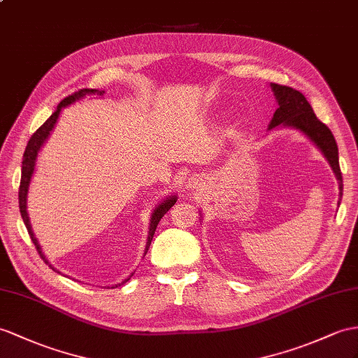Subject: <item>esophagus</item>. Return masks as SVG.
Instances as JSON below:
<instances>
[{
    "label": "esophagus",
    "instance_id": "esophagus-1",
    "mask_svg": "<svg viewBox=\"0 0 358 358\" xmlns=\"http://www.w3.org/2000/svg\"><path fill=\"white\" fill-rule=\"evenodd\" d=\"M189 185H191V184H189Z\"/></svg>",
    "mask_w": 358,
    "mask_h": 358
}]
</instances>
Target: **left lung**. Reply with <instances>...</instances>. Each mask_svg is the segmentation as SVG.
Here are the masks:
<instances>
[{
	"mask_svg": "<svg viewBox=\"0 0 358 358\" xmlns=\"http://www.w3.org/2000/svg\"><path fill=\"white\" fill-rule=\"evenodd\" d=\"M270 88H272L275 94L278 109L273 113L272 121H270L268 130L278 126L293 127L298 129L305 136H308L311 141L317 145V149L324 153L327 161L331 165V169H333L338 180L340 197H342L343 180L342 171H340L338 165V149L334 135L331 134V130L315 115L313 108L310 106L307 99L303 97L302 92L290 88V86H282L278 83H270Z\"/></svg>",
	"mask_w": 358,
	"mask_h": 358,
	"instance_id": "obj_1",
	"label": "left lung"
}]
</instances>
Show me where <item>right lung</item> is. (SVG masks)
Instances as JSON below:
<instances>
[{
  "mask_svg": "<svg viewBox=\"0 0 358 358\" xmlns=\"http://www.w3.org/2000/svg\"><path fill=\"white\" fill-rule=\"evenodd\" d=\"M103 94H104V91H99V90H80V91H77V92H74V94H71V95H68L66 99H64L62 101H60V103L57 104L56 110H55L53 113H51V117L45 121V123H43V124L36 130V132H34V134L31 135L27 147H25V152H24V156H22L21 185H20V211H21V215H22V220H24L25 228H27L30 238H31V241L34 243V248L38 249L39 255L42 257V259L45 261L47 264H48V259H45V255L42 254V249H41V246H39V243H38L36 237H34L33 229H31V224H30V219H29V214H27V194H29V187H30V182H31V176H33V173H34V167H36L38 153H39V150H41V147L43 145V143L47 141V138L50 136L51 130L55 129V124L57 123V118H59V115H60V110H62V108H65V106H68V104H71V103H74V101H77V100H80V99L86 97V95H103ZM176 200H178L176 194L170 196V197H165V199L162 200V202H161L159 205H156V208L153 209L152 217H150L149 238H147V245H145V252H144V254H147V250H149V248H150V243H152V240H153L156 226H158V223H159V220L164 217V214L167 213L169 209H170L174 203H176ZM50 267L55 270V267L51 266V264H50ZM132 276H134V273H130V275L126 278V280H123L120 284L112 285V289H115V287L127 282Z\"/></svg>",
  "mask_w": 358,
  "mask_h": 358,
  "instance_id": "add662e5",
  "label": "right lung"
}]
</instances>
